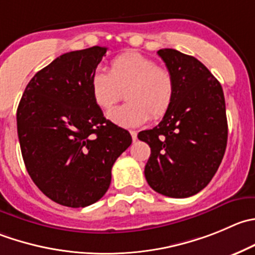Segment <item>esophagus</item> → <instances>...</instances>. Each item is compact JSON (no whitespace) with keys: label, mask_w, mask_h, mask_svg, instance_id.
Instances as JSON below:
<instances>
[{"label":"esophagus","mask_w":255,"mask_h":255,"mask_svg":"<svg viewBox=\"0 0 255 255\" xmlns=\"http://www.w3.org/2000/svg\"><path fill=\"white\" fill-rule=\"evenodd\" d=\"M130 135H132V139H133V142H135V140H137V132H135V130H130Z\"/></svg>","instance_id":"esophagus-1"}]
</instances>
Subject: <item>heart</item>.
Here are the masks:
<instances>
[{"instance_id": "1", "label": "heart", "mask_w": 255, "mask_h": 255, "mask_svg": "<svg viewBox=\"0 0 255 255\" xmlns=\"http://www.w3.org/2000/svg\"><path fill=\"white\" fill-rule=\"evenodd\" d=\"M128 103L108 112L107 118L123 128H134L149 120L163 117L174 97V82L167 70L157 67L153 59L126 52L111 61L110 72L97 68L90 80V91L96 105L110 110L125 91Z\"/></svg>"}]
</instances>
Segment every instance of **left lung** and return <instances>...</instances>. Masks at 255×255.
I'll return each mask as SVG.
<instances>
[{
    "label": "left lung",
    "instance_id": "left-lung-1",
    "mask_svg": "<svg viewBox=\"0 0 255 255\" xmlns=\"http://www.w3.org/2000/svg\"><path fill=\"white\" fill-rule=\"evenodd\" d=\"M174 82V97L159 125L138 133L150 147L148 184L170 198H187L207 187L223 159L228 139L221 83L193 56L173 48L157 52Z\"/></svg>",
    "mask_w": 255,
    "mask_h": 255
}]
</instances>
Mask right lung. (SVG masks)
<instances>
[{"instance_id": "obj_1", "label": "right lung", "mask_w": 255, "mask_h": 255, "mask_svg": "<svg viewBox=\"0 0 255 255\" xmlns=\"http://www.w3.org/2000/svg\"><path fill=\"white\" fill-rule=\"evenodd\" d=\"M107 47L57 57L33 76L17 108L24 165L44 196L83 208L111 184L116 159L132 143L129 132L106 120L93 101L90 80Z\"/></svg>"}]
</instances>
